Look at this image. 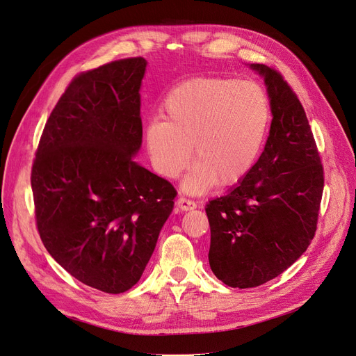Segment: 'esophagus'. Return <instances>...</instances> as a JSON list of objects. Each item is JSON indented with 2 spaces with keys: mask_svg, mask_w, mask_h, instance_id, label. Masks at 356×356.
Here are the masks:
<instances>
[{
  "mask_svg": "<svg viewBox=\"0 0 356 356\" xmlns=\"http://www.w3.org/2000/svg\"><path fill=\"white\" fill-rule=\"evenodd\" d=\"M176 205H177V208L181 209V211H191V209H195V208H196L195 200L188 199V197H184V196H180V197L177 199Z\"/></svg>",
  "mask_w": 356,
  "mask_h": 356,
  "instance_id": "34e87169",
  "label": "esophagus"
}]
</instances>
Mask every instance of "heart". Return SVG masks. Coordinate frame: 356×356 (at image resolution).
Returning a JSON list of instances; mask_svg holds the SVG:
<instances>
[{
    "instance_id": "b5f03b06",
    "label": "heart",
    "mask_w": 356,
    "mask_h": 356,
    "mask_svg": "<svg viewBox=\"0 0 356 356\" xmlns=\"http://www.w3.org/2000/svg\"><path fill=\"white\" fill-rule=\"evenodd\" d=\"M161 112L164 119H151L144 129L148 156L157 173L175 179L193 152L197 163L183 184L188 192L243 179L259 157L270 120L264 88L224 76L180 83L168 92Z\"/></svg>"
}]
</instances>
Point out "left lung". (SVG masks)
Masks as SVG:
<instances>
[{
  "label": "left lung",
  "instance_id": "left-lung-1",
  "mask_svg": "<svg viewBox=\"0 0 356 356\" xmlns=\"http://www.w3.org/2000/svg\"><path fill=\"white\" fill-rule=\"evenodd\" d=\"M265 76L272 123L264 152L238 186L207 204L209 265L233 288H254L286 270L314 238L324 172L296 91L280 71Z\"/></svg>",
  "mask_w": 356,
  "mask_h": 356
}]
</instances>
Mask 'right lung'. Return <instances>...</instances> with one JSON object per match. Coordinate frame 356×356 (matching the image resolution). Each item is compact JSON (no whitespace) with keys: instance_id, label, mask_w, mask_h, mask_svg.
<instances>
[{"instance_id":"add662e5","label":"right lung","mask_w":356,"mask_h":356,"mask_svg":"<svg viewBox=\"0 0 356 356\" xmlns=\"http://www.w3.org/2000/svg\"><path fill=\"white\" fill-rule=\"evenodd\" d=\"M145 67L135 56L75 75L46 122L30 176L46 250L107 293L140 281L177 195L132 157L143 143Z\"/></svg>"}]
</instances>
